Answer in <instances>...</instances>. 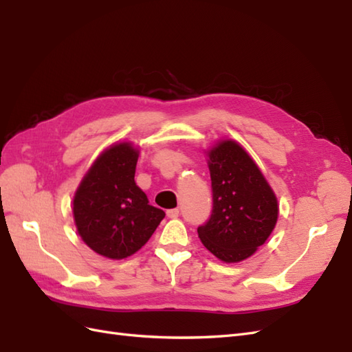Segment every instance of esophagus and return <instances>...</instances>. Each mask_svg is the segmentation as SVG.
Segmentation results:
<instances>
[{
  "label": "esophagus",
  "mask_w": 352,
  "mask_h": 352,
  "mask_svg": "<svg viewBox=\"0 0 352 352\" xmlns=\"http://www.w3.org/2000/svg\"><path fill=\"white\" fill-rule=\"evenodd\" d=\"M179 214H180L179 208H172V210H167V217H168V219H176V217H179Z\"/></svg>",
  "instance_id": "1"
}]
</instances>
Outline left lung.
<instances>
[{
    "mask_svg": "<svg viewBox=\"0 0 352 352\" xmlns=\"http://www.w3.org/2000/svg\"><path fill=\"white\" fill-rule=\"evenodd\" d=\"M212 208L198 226L204 247L226 263L251 257L278 220V199L243 148L223 141L208 153Z\"/></svg>",
    "mask_w": 352,
    "mask_h": 352,
    "instance_id": "8db88e82",
    "label": "left lung"
}]
</instances>
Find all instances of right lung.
I'll return each mask as SVG.
<instances>
[{"label":"right lung","instance_id":"right-lung-1","mask_svg":"<svg viewBox=\"0 0 352 352\" xmlns=\"http://www.w3.org/2000/svg\"><path fill=\"white\" fill-rule=\"evenodd\" d=\"M136 162L131 144L113 145L95 160L73 199L80 238L107 258H126L141 250L166 216L136 186Z\"/></svg>","mask_w":352,"mask_h":352}]
</instances>
